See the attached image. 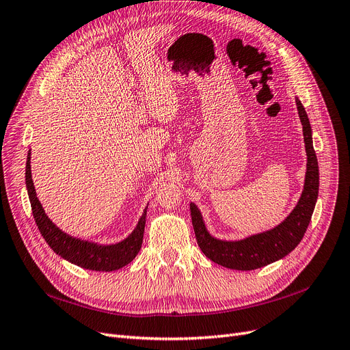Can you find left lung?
Instances as JSON below:
<instances>
[{
    "label": "left lung",
    "mask_w": 350,
    "mask_h": 350,
    "mask_svg": "<svg viewBox=\"0 0 350 350\" xmlns=\"http://www.w3.org/2000/svg\"><path fill=\"white\" fill-rule=\"evenodd\" d=\"M295 105L303 125L307 168L301 196L281 224L243 239H219L206 228L198 206L190 203L191 222L199 248L215 264L230 269L252 271L281 260L303 239L319 196V163L313 148L312 126H310L307 112L299 98H295Z\"/></svg>",
    "instance_id": "1"
}]
</instances>
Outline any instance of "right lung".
I'll return each instance as SVG.
<instances>
[{
  "label": "right lung",
  "mask_w": 350,
  "mask_h": 350,
  "mask_svg": "<svg viewBox=\"0 0 350 350\" xmlns=\"http://www.w3.org/2000/svg\"><path fill=\"white\" fill-rule=\"evenodd\" d=\"M31 151V150H30ZM29 151L27 163H25V187H27L29 199L31 203V211L34 221L40 230L42 237L63 260H66L77 267L92 271H116L131 262L141 250L142 237H144L146 216L147 208L138 219V224L134 230L125 239L115 243H98L94 241H86L81 238H75L66 232H63L50 221L46 215L40 200L37 199L36 187L31 178V165L30 159L31 152Z\"/></svg>",
  "instance_id": "1"
}]
</instances>
